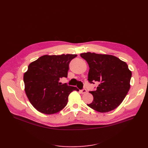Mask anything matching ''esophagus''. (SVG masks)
<instances>
[{
  "label": "esophagus",
  "mask_w": 148,
  "mask_h": 148,
  "mask_svg": "<svg viewBox=\"0 0 148 148\" xmlns=\"http://www.w3.org/2000/svg\"><path fill=\"white\" fill-rule=\"evenodd\" d=\"M80 92L82 93V94H85V93L87 92V90L85 89H83L82 90H80Z\"/></svg>",
  "instance_id": "1"
}]
</instances>
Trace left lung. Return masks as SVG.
I'll list each match as a JSON object with an SVG mask.
<instances>
[{
    "mask_svg": "<svg viewBox=\"0 0 148 148\" xmlns=\"http://www.w3.org/2000/svg\"><path fill=\"white\" fill-rule=\"evenodd\" d=\"M80 56L89 66L88 81L99 83L97 89L89 92L94 97L87 104L98 112L106 113L117 108L130 88L131 71L128 65L117 57L108 54L84 53Z\"/></svg>",
    "mask_w": 148,
    "mask_h": 148,
    "instance_id": "left-lung-1",
    "label": "left lung"
}]
</instances>
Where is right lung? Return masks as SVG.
Returning <instances> with one entry per match:
<instances>
[{
	"instance_id": "obj_1",
	"label": "right lung",
	"mask_w": 148,
	"mask_h": 148,
	"mask_svg": "<svg viewBox=\"0 0 148 148\" xmlns=\"http://www.w3.org/2000/svg\"><path fill=\"white\" fill-rule=\"evenodd\" d=\"M77 54L44 55L30 63L23 76L25 92L30 103L40 112L51 114L66 106L68 96L76 87L61 84L67 77L69 64Z\"/></svg>"
}]
</instances>
